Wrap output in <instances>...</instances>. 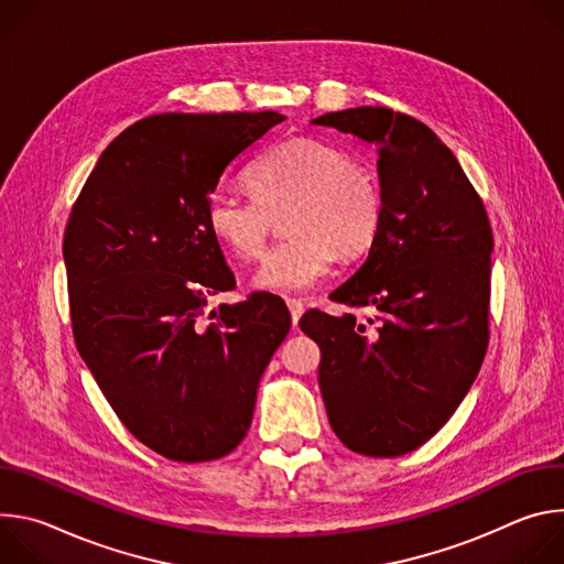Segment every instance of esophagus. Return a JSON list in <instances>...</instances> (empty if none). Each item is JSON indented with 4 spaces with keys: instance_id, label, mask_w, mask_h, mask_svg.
I'll return each instance as SVG.
<instances>
[{
    "instance_id": "esophagus-1",
    "label": "esophagus",
    "mask_w": 564,
    "mask_h": 564,
    "mask_svg": "<svg viewBox=\"0 0 564 564\" xmlns=\"http://www.w3.org/2000/svg\"><path fill=\"white\" fill-rule=\"evenodd\" d=\"M285 303H288L290 314H292V324L296 326V324H299V318H301V316H303V312H305V305H303L299 299H288Z\"/></svg>"
}]
</instances>
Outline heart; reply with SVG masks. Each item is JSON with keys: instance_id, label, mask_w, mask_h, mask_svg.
I'll return each mask as SVG.
<instances>
[{"instance_id": "heart-1", "label": "heart", "mask_w": 564, "mask_h": 564, "mask_svg": "<svg viewBox=\"0 0 564 564\" xmlns=\"http://www.w3.org/2000/svg\"><path fill=\"white\" fill-rule=\"evenodd\" d=\"M254 196L216 192L207 227L229 252L254 259L276 218L288 214L290 238L261 261L254 283L272 292H305L344 259L364 254L379 234L383 198L372 167L341 147L292 138L263 153L248 172Z\"/></svg>"}]
</instances>
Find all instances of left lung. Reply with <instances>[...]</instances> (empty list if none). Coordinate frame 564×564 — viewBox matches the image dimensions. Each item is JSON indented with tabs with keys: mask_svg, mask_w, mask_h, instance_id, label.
Segmentation results:
<instances>
[{
	"mask_svg": "<svg viewBox=\"0 0 564 564\" xmlns=\"http://www.w3.org/2000/svg\"><path fill=\"white\" fill-rule=\"evenodd\" d=\"M312 124L377 147L383 220L364 265L330 294L375 316L310 310L299 328L321 348L318 388L337 437L355 453L397 457L451 420L485 361L491 223L424 122L357 107Z\"/></svg>",
	"mask_w": 564,
	"mask_h": 564,
	"instance_id": "obj_1",
	"label": "left lung"
}]
</instances>
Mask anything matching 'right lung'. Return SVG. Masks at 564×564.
Wrapping results in <instances>:
<instances>
[{"instance_id": "1", "label": "right lung", "mask_w": 564, "mask_h": 564, "mask_svg": "<svg viewBox=\"0 0 564 564\" xmlns=\"http://www.w3.org/2000/svg\"><path fill=\"white\" fill-rule=\"evenodd\" d=\"M285 116L158 113L100 155L64 231L79 357L135 440L174 462H209L246 437L257 390L290 330L276 294L218 305L236 285L207 203L223 172Z\"/></svg>"}]
</instances>
